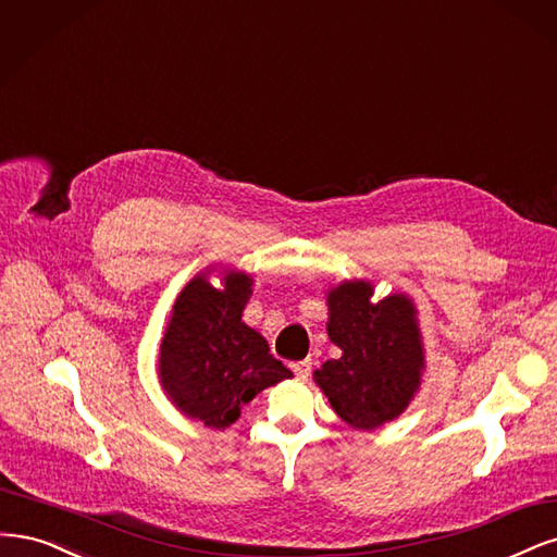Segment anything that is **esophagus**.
<instances>
[{"label":"esophagus","mask_w":557,"mask_h":557,"mask_svg":"<svg viewBox=\"0 0 557 557\" xmlns=\"http://www.w3.org/2000/svg\"><path fill=\"white\" fill-rule=\"evenodd\" d=\"M292 370L298 380H308L312 372V361H296V363H292Z\"/></svg>","instance_id":"esophagus-1"}]
</instances>
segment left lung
<instances>
[{
    "label": "left lung",
    "instance_id": "left-lung-1",
    "mask_svg": "<svg viewBox=\"0 0 557 557\" xmlns=\"http://www.w3.org/2000/svg\"><path fill=\"white\" fill-rule=\"evenodd\" d=\"M370 294L366 282L329 294V335L343 356L314 372L337 417L363 430L400 417L423 368L414 305L405 296L372 302Z\"/></svg>",
    "mask_w": 557,
    "mask_h": 557
}]
</instances>
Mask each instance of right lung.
<instances>
[{
  "label": "right lung",
  "mask_w": 557,
  "mask_h": 557,
  "mask_svg": "<svg viewBox=\"0 0 557 557\" xmlns=\"http://www.w3.org/2000/svg\"><path fill=\"white\" fill-rule=\"evenodd\" d=\"M214 289L191 280L173 305L159 354L161 384L189 419L226 428L259 391L289 380L292 370L268 354L265 339L240 317L252 280L231 273Z\"/></svg>",
  "instance_id": "1"
}]
</instances>
